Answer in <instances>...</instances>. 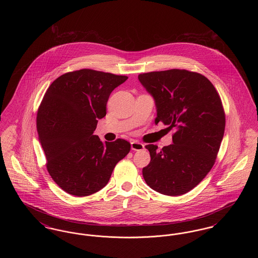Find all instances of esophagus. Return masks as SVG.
Returning <instances> with one entry per match:
<instances>
[{
    "mask_svg": "<svg viewBox=\"0 0 258 258\" xmlns=\"http://www.w3.org/2000/svg\"><path fill=\"white\" fill-rule=\"evenodd\" d=\"M144 148H145L144 144L140 143L139 141H134V142H132V149H133L134 151H141V150H143Z\"/></svg>",
    "mask_w": 258,
    "mask_h": 258,
    "instance_id": "esophagus-1",
    "label": "esophagus"
}]
</instances>
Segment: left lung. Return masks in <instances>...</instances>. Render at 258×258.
<instances>
[{
	"mask_svg": "<svg viewBox=\"0 0 258 258\" xmlns=\"http://www.w3.org/2000/svg\"><path fill=\"white\" fill-rule=\"evenodd\" d=\"M155 99L156 124L175 128L173 144L158 151L149 144L151 161L142 173L154 190L182 196L212 169L224 135L225 114L216 88L202 74L173 69L138 75Z\"/></svg>",
	"mask_w": 258,
	"mask_h": 258,
	"instance_id": "8db88e82",
	"label": "left lung"
}]
</instances>
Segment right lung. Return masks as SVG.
Masks as SVG:
<instances>
[{"mask_svg": "<svg viewBox=\"0 0 258 258\" xmlns=\"http://www.w3.org/2000/svg\"><path fill=\"white\" fill-rule=\"evenodd\" d=\"M126 79L83 69L62 74L47 89L37 110L38 140L51 178L66 192L81 197L100 190L130 153L124 139L103 143L94 135L112 91Z\"/></svg>", "mask_w": 258, "mask_h": 258, "instance_id": "right-lung-1", "label": "right lung"}]
</instances>
